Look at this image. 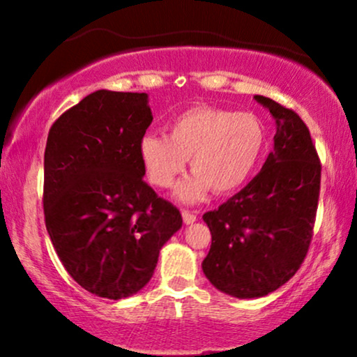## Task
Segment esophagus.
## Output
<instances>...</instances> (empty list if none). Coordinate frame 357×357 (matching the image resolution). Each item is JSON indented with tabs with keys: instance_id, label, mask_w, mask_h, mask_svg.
Masks as SVG:
<instances>
[{
	"instance_id": "esophagus-1",
	"label": "esophagus",
	"mask_w": 357,
	"mask_h": 357,
	"mask_svg": "<svg viewBox=\"0 0 357 357\" xmlns=\"http://www.w3.org/2000/svg\"><path fill=\"white\" fill-rule=\"evenodd\" d=\"M183 220H184V223H186V225H192L196 221V213L183 210Z\"/></svg>"
}]
</instances>
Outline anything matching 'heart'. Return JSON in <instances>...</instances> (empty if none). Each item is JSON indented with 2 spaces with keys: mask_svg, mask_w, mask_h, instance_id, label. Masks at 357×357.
I'll list each match as a JSON object with an SVG mask.
<instances>
[{
  "mask_svg": "<svg viewBox=\"0 0 357 357\" xmlns=\"http://www.w3.org/2000/svg\"><path fill=\"white\" fill-rule=\"evenodd\" d=\"M267 134L252 112L198 105L167 122L166 134L147 132L139 141V158L149 181L169 188L186 169L192 174L176 186L183 203L203 202L211 190L230 195L243 188L264 158Z\"/></svg>",
  "mask_w": 357,
  "mask_h": 357,
  "instance_id": "heart-1",
  "label": "heart"
}]
</instances>
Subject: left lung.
Returning <instances> with one entry per match:
<instances>
[{"instance_id": "left-lung-1", "label": "left lung", "mask_w": 357, "mask_h": 357, "mask_svg": "<svg viewBox=\"0 0 357 357\" xmlns=\"http://www.w3.org/2000/svg\"><path fill=\"white\" fill-rule=\"evenodd\" d=\"M255 99L275 119L273 151L243 190L203 215L211 231L203 272L236 298L264 297L296 275L321 190V162L304 121L268 97Z\"/></svg>"}]
</instances>
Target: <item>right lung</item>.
I'll return each instance as SVG.
<instances>
[{
	"label": "right lung",
	"mask_w": 357,
	"mask_h": 357,
	"mask_svg": "<svg viewBox=\"0 0 357 357\" xmlns=\"http://www.w3.org/2000/svg\"><path fill=\"white\" fill-rule=\"evenodd\" d=\"M147 93L97 90L56 119L45 147L43 210L65 270L97 297L126 298L153 277L181 213L142 181Z\"/></svg>",
	"instance_id": "1"
}]
</instances>
